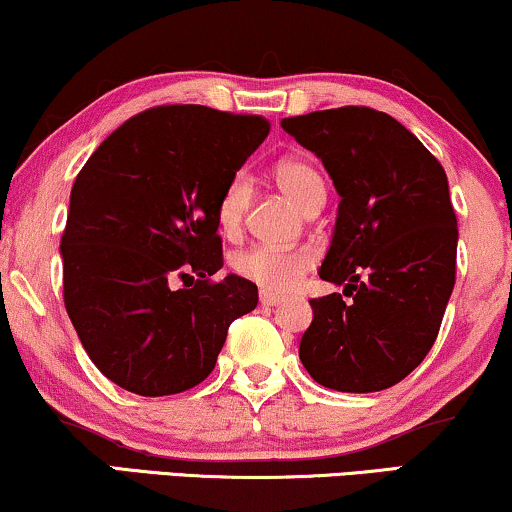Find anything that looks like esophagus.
Instances as JSON below:
<instances>
[{
    "mask_svg": "<svg viewBox=\"0 0 512 512\" xmlns=\"http://www.w3.org/2000/svg\"><path fill=\"white\" fill-rule=\"evenodd\" d=\"M283 302V297L271 295V293H260V304L262 307H278Z\"/></svg>",
    "mask_w": 512,
    "mask_h": 512,
    "instance_id": "obj_1",
    "label": "esophagus"
}]
</instances>
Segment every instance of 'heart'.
Masks as SVG:
<instances>
[{
	"mask_svg": "<svg viewBox=\"0 0 512 512\" xmlns=\"http://www.w3.org/2000/svg\"><path fill=\"white\" fill-rule=\"evenodd\" d=\"M274 177L283 191L300 205L302 210H314L323 205L326 189L319 170L302 158H283L274 167ZM250 203V184L245 174H234L217 198L215 219L226 236L241 229L245 210ZM314 257L302 248H271V245H252L241 250L231 260V267L245 281L260 286L264 293L283 295L293 290L300 278L312 269Z\"/></svg>",
	"mask_w": 512,
	"mask_h": 512,
	"instance_id": "heart-1",
	"label": "heart"
}]
</instances>
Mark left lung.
Wrapping results in <instances>:
<instances>
[{
  "instance_id": "left-lung-1",
  "label": "left lung",
  "mask_w": 512,
  "mask_h": 512,
  "mask_svg": "<svg viewBox=\"0 0 512 512\" xmlns=\"http://www.w3.org/2000/svg\"><path fill=\"white\" fill-rule=\"evenodd\" d=\"M321 158L340 193L319 276L340 293L309 300L302 335L309 375L338 392H380L435 345L456 283V212L444 167L401 122L366 106L283 118Z\"/></svg>"
}]
</instances>
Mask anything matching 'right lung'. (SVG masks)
Instances as JSON below:
<instances>
[{
    "label": "right lung",
    "mask_w": 512,
    "mask_h": 512,
    "mask_svg": "<svg viewBox=\"0 0 512 512\" xmlns=\"http://www.w3.org/2000/svg\"><path fill=\"white\" fill-rule=\"evenodd\" d=\"M262 115L155 106L115 129L70 191L63 302L94 366L141 397L203 383L257 286L222 269L217 198L267 139Z\"/></svg>",
    "instance_id": "1"
}]
</instances>
